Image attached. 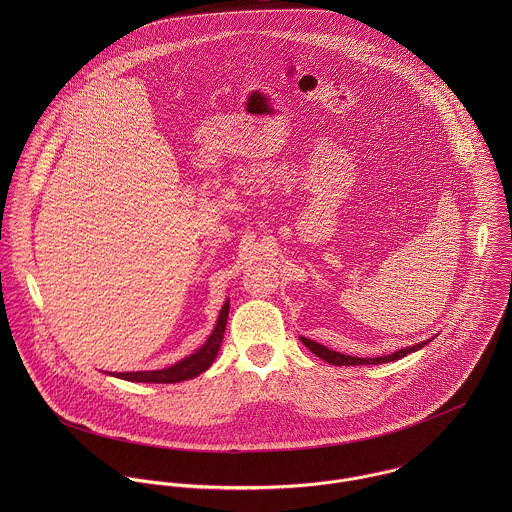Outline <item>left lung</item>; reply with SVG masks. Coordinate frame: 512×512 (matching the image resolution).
Listing matches in <instances>:
<instances>
[{
	"label": "left lung",
	"mask_w": 512,
	"mask_h": 512,
	"mask_svg": "<svg viewBox=\"0 0 512 512\" xmlns=\"http://www.w3.org/2000/svg\"><path fill=\"white\" fill-rule=\"evenodd\" d=\"M299 341L313 353V355H317L319 359H323L325 363H329V365L335 366H359V365H384V363H392V361H398V359H402V357H406V355H410V353H416V351H420L422 347H426L432 339H426V341H422V343H416V345H412V347H404V349H400V351H396V353H392V355H384V357H368V359H361V357H351V355H343V353H337V351H331L329 347H325V345H319V343H315V341H311V339H307V337H299Z\"/></svg>",
	"instance_id": "1"
}]
</instances>
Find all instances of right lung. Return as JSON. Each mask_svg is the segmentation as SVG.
Listing matches in <instances>:
<instances>
[{
	"instance_id": "1",
	"label": "right lung",
	"mask_w": 512,
	"mask_h": 512,
	"mask_svg": "<svg viewBox=\"0 0 512 512\" xmlns=\"http://www.w3.org/2000/svg\"><path fill=\"white\" fill-rule=\"evenodd\" d=\"M228 309H230V301L226 299L222 309H220L219 319H217V325H215L213 333L209 335L205 345H201L193 355L181 359L175 365L161 368V370L114 372L112 376L128 380V382H155V384H173V382H183V380L199 376L201 372H205L209 366L213 365V361L219 355L222 337H224V329H226V319H228Z\"/></svg>"
}]
</instances>
